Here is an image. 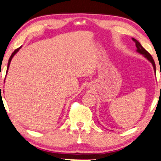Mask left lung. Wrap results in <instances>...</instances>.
<instances>
[{
  "label": "left lung",
  "mask_w": 161,
  "mask_h": 161,
  "mask_svg": "<svg viewBox=\"0 0 161 161\" xmlns=\"http://www.w3.org/2000/svg\"><path fill=\"white\" fill-rule=\"evenodd\" d=\"M132 40L134 41V42H135V45H136V47H137V51L138 53H140L143 54L144 56L146 57L147 59L149 61V62H151V63L152 64V65H153V68H154V71L156 72V68H155V63H154V61L153 59V58H152V56H151V54L148 53L147 50H146L145 49H144L143 47V46L141 45V44H140V42H138V41H137L135 39V38H132Z\"/></svg>",
  "instance_id": "8db88e82"
}]
</instances>
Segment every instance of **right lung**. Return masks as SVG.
Masks as SVG:
<instances>
[{
    "label": "right lung",
    "mask_w": 161,
    "mask_h": 161,
    "mask_svg": "<svg viewBox=\"0 0 161 161\" xmlns=\"http://www.w3.org/2000/svg\"><path fill=\"white\" fill-rule=\"evenodd\" d=\"M21 47H20L19 48H18V49H16V50H15V51H14L13 53H12V55H11V56L9 57V62H8V65H7V71H8V69H9V64H10V62H11V60H12V58H13V57L14 56V55H15L16 53H17L18 50H19V49L21 48Z\"/></svg>",
    "instance_id": "add662e5"
}]
</instances>
